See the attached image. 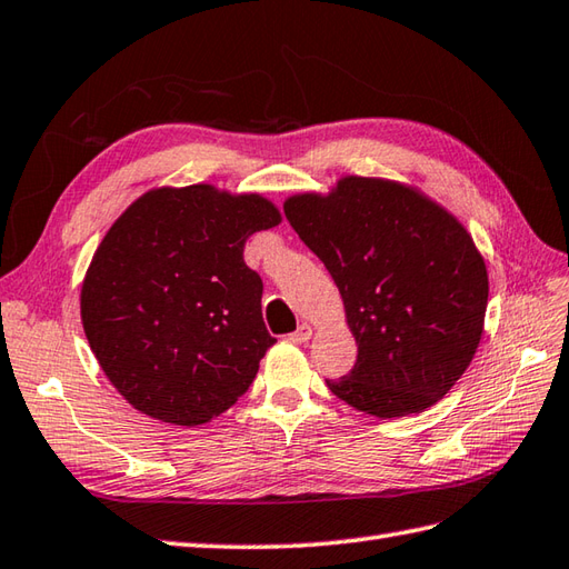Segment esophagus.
<instances>
[{
    "label": "esophagus",
    "instance_id": "obj_1",
    "mask_svg": "<svg viewBox=\"0 0 569 569\" xmlns=\"http://www.w3.org/2000/svg\"><path fill=\"white\" fill-rule=\"evenodd\" d=\"M311 333H313V328L309 323H301L295 333H289V340H292V343H297V346H301V343H307Z\"/></svg>",
    "mask_w": 569,
    "mask_h": 569
}]
</instances>
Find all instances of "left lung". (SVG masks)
<instances>
[{"label":"left lung","instance_id":"obj_1","mask_svg":"<svg viewBox=\"0 0 569 569\" xmlns=\"http://www.w3.org/2000/svg\"><path fill=\"white\" fill-rule=\"evenodd\" d=\"M284 217L331 272L358 343L356 368L328 389L377 419L443 399L470 368L489 297L458 217L419 187L360 174L287 197Z\"/></svg>","mask_w":569,"mask_h":569}]
</instances>
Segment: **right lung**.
Instances as JSON below:
<instances>
[{"label": "right lung", "mask_w": 569, "mask_h": 569, "mask_svg": "<svg viewBox=\"0 0 569 569\" xmlns=\"http://www.w3.org/2000/svg\"><path fill=\"white\" fill-rule=\"evenodd\" d=\"M282 221L258 192L153 187L94 250L80 317L107 380L133 409L204 426L252 385L274 338L246 241Z\"/></svg>", "instance_id": "obj_1"}]
</instances>
